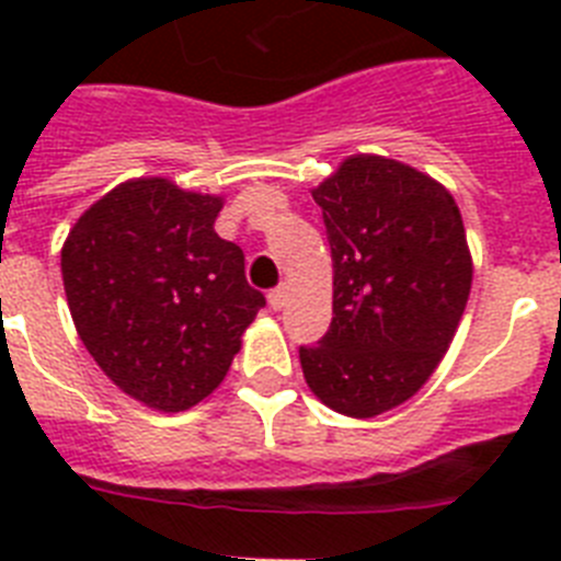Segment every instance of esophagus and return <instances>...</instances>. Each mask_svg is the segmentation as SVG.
Here are the masks:
<instances>
[{"mask_svg":"<svg viewBox=\"0 0 561 561\" xmlns=\"http://www.w3.org/2000/svg\"><path fill=\"white\" fill-rule=\"evenodd\" d=\"M286 306V284H280L277 289L270 291V309L280 311Z\"/></svg>","mask_w":561,"mask_h":561,"instance_id":"34e87169","label":"esophagus"}]
</instances>
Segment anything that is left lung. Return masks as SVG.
Listing matches in <instances>:
<instances>
[{
  "label": "left lung",
  "mask_w": 561,
  "mask_h": 561,
  "mask_svg": "<svg viewBox=\"0 0 561 561\" xmlns=\"http://www.w3.org/2000/svg\"><path fill=\"white\" fill-rule=\"evenodd\" d=\"M311 196L323 207L334 317L300 348L306 385L334 413L376 419L413 399L472 291V252L453 193L379 153H351Z\"/></svg>",
  "instance_id": "left-lung-1"
}]
</instances>
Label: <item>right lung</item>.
I'll list each match as a JSON object with an SVG mask.
<instances>
[{"instance_id": "right-lung-1", "label": "right lung", "mask_w": 561, "mask_h": 561, "mask_svg": "<svg viewBox=\"0 0 561 561\" xmlns=\"http://www.w3.org/2000/svg\"><path fill=\"white\" fill-rule=\"evenodd\" d=\"M221 207L216 193L137 176L83 210L61 247L78 336L123 393L160 413L219 388L266 304L241 247L213 230Z\"/></svg>"}]
</instances>
